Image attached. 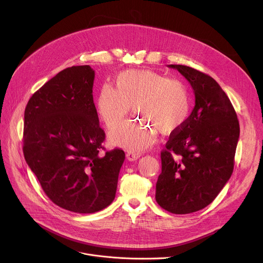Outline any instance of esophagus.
Instances as JSON below:
<instances>
[{"label": "esophagus", "mask_w": 263, "mask_h": 263, "mask_svg": "<svg viewBox=\"0 0 263 263\" xmlns=\"http://www.w3.org/2000/svg\"><path fill=\"white\" fill-rule=\"evenodd\" d=\"M126 157L129 161H134V160H137L139 157H140V154L139 153H135V152H128L126 154Z\"/></svg>", "instance_id": "34e87169"}]
</instances>
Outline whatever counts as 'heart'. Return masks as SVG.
<instances>
[{
  "label": "heart",
  "mask_w": 263,
  "mask_h": 263,
  "mask_svg": "<svg viewBox=\"0 0 263 263\" xmlns=\"http://www.w3.org/2000/svg\"><path fill=\"white\" fill-rule=\"evenodd\" d=\"M131 105L141 119L115 127L109 141L139 152L155 143L158 130L167 134L181 128L190 118L192 102L182 81L153 70L129 69L118 74L116 87L102 86L97 110L104 125L112 128L126 116Z\"/></svg>",
  "instance_id": "heart-1"
}]
</instances>
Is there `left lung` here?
Returning <instances> with one entry per match:
<instances>
[{
	"mask_svg": "<svg viewBox=\"0 0 263 263\" xmlns=\"http://www.w3.org/2000/svg\"><path fill=\"white\" fill-rule=\"evenodd\" d=\"M189 81L195 107L161 152L156 201L175 214L208 206L230 179L239 138L236 112L218 83L193 67L170 64Z\"/></svg>",
	"mask_w": 263,
	"mask_h": 263,
	"instance_id": "8db88e82",
	"label": "left lung"
}]
</instances>
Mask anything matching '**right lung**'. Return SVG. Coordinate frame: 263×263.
I'll use <instances>...</instances> for the list:
<instances>
[{"instance_id":"add662e5","label":"right lung","mask_w":263,"mask_h":263,"mask_svg":"<svg viewBox=\"0 0 263 263\" xmlns=\"http://www.w3.org/2000/svg\"><path fill=\"white\" fill-rule=\"evenodd\" d=\"M95 70L67 67L29 100L25 109L24 156L45 194L57 206L93 213L116 198L123 149H104L105 133L93 103Z\"/></svg>"}]
</instances>
